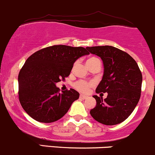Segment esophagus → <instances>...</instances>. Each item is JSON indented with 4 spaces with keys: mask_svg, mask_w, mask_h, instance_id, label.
<instances>
[{
    "mask_svg": "<svg viewBox=\"0 0 155 155\" xmlns=\"http://www.w3.org/2000/svg\"><path fill=\"white\" fill-rule=\"evenodd\" d=\"M79 98L82 100H85L86 98H87V96H85V95H82V94H80V96H79Z\"/></svg>",
    "mask_w": 155,
    "mask_h": 155,
    "instance_id": "34e87169",
    "label": "esophagus"
}]
</instances>
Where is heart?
<instances>
[{
	"instance_id": "1",
	"label": "heart",
	"mask_w": 155,
	"mask_h": 155,
	"mask_svg": "<svg viewBox=\"0 0 155 155\" xmlns=\"http://www.w3.org/2000/svg\"><path fill=\"white\" fill-rule=\"evenodd\" d=\"M96 58H91L87 59L86 63H90V62L96 60ZM92 83L91 82H87L85 81H78L77 82H76L74 85L75 87H76L77 90L80 91L82 92H86L88 89V87L90 86H91Z\"/></svg>"
}]
</instances>
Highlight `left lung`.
Listing matches in <instances>:
<instances>
[{"label": "left lung", "mask_w": 155, "mask_h": 155, "mask_svg": "<svg viewBox=\"0 0 155 155\" xmlns=\"http://www.w3.org/2000/svg\"><path fill=\"white\" fill-rule=\"evenodd\" d=\"M86 49L101 58L104 64V75L96 93L108 94L104 100L94 95L97 105L90 111L91 115L106 125L120 124L130 115L140 101L141 71L130 54L113 46H93Z\"/></svg>", "instance_id": "left-lung-1"}]
</instances>
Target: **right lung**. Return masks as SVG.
Segmentation results:
<instances>
[{"mask_svg":"<svg viewBox=\"0 0 155 155\" xmlns=\"http://www.w3.org/2000/svg\"><path fill=\"white\" fill-rule=\"evenodd\" d=\"M89 54L83 47L58 45L44 48L26 60L18 74V98L28 114L39 122L61 118L79 93L73 88L59 93L56 83L68 76L78 58Z\"/></svg>","mask_w":155,"mask_h":155,"instance_id":"1","label":"right lung"}]
</instances>
